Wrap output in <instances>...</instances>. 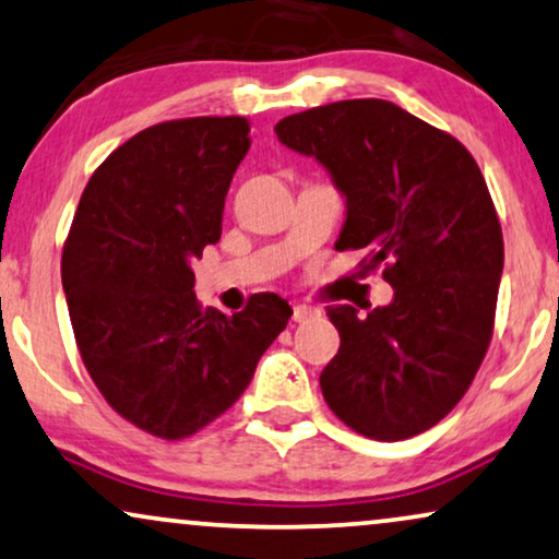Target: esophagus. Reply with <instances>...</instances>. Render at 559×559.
Instances as JSON below:
<instances>
[{"label": "esophagus", "instance_id": "obj_1", "mask_svg": "<svg viewBox=\"0 0 559 559\" xmlns=\"http://www.w3.org/2000/svg\"><path fill=\"white\" fill-rule=\"evenodd\" d=\"M313 316H318V310L310 308V306H295V308H293V321H295V323L308 321V318H313Z\"/></svg>", "mask_w": 559, "mask_h": 559}]
</instances>
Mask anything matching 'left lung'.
Returning a JSON list of instances; mask_svg holds the SVG:
<instances>
[{
	"label": "left lung",
	"instance_id": "1",
	"mask_svg": "<svg viewBox=\"0 0 559 559\" xmlns=\"http://www.w3.org/2000/svg\"><path fill=\"white\" fill-rule=\"evenodd\" d=\"M346 198L336 249L382 266L390 306H331L342 346L321 372L329 408L361 437L437 426L490 346L503 234L480 166L456 138L385 99H344L274 126Z\"/></svg>",
	"mask_w": 559,
	"mask_h": 559
}]
</instances>
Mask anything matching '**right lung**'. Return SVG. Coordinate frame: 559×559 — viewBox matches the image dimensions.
I'll list each match as a JSON object with an SVG mask.
<instances>
[{
  "label": "right lung",
  "mask_w": 559,
  "mask_h": 559,
  "mask_svg": "<svg viewBox=\"0 0 559 559\" xmlns=\"http://www.w3.org/2000/svg\"><path fill=\"white\" fill-rule=\"evenodd\" d=\"M249 120L151 126L97 166L63 243L61 282L84 367L138 429L185 439L249 388L293 316L274 293L241 313L202 308L190 262L221 241Z\"/></svg>",
  "instance_id": "obj_1"
}]
</instances>
